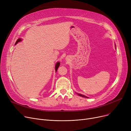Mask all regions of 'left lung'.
Segmentation results:
<instances>
[{"label": "left lung", "mask_w": 131, "mask_h": 131, "mask_svg": "<svg viewBox=\"0 0 131 131\" xmlns=\"http://www.w3.org/2000/svg\"><path fill=\"white\" fill-rule=\"evenodd\" d=\"M115 47L116 48V45H115ZM78 95H79V96H81V97H84V98H88V97H86V96H85V95H83V94H79H79L78 93Z\"/></svg>", "instance_id": "1"}]
</instances>
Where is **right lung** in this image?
Masks as SVG:
<instances>
[{
    "instance_id": "1",
    "label": "right lung",
    "mask_w": 131,
    "mask_h": 131,
    "mask_svg": "<svg viewBox=\"0 0 131 131\" xmlns=\"http://www.w3.org/2000/svg\"><path fill=\"white\" fill-rule=\"evenodd\" d=\"M22 41V39H20V38H19V39H17V40L16 41V43H15V45H16L18 42H20V41ZM59 65H60V63H59V62H57V63L56 64V66H55V71H56H56H57V69H58V68L59 67Z\"/></svg>"
}]
</instances>
